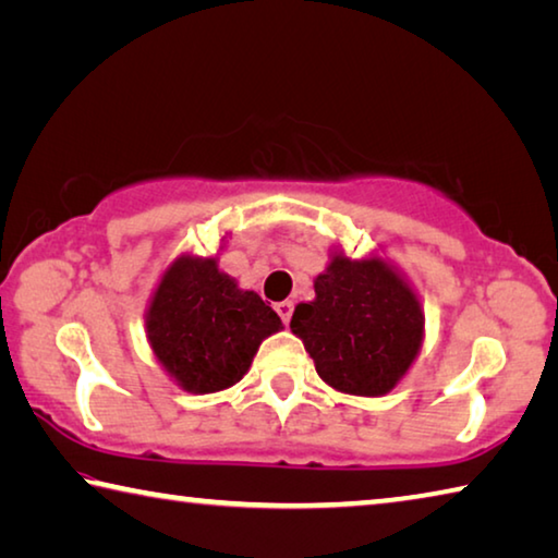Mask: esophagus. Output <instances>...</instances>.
I'll use <instances>...</instances> for the list:
<instances>
[{"mask_svg": "<svg viewBox=\"0 0 558 558\" xmlns=\"http://www.w3.org/2000/svg\"><path fill=\"white\" fill-rule=\"evenodd\" d=\"M276 313L280 315L282 325H290V317H292V302L290 300H282L276 305Z\"/></svg>", "mask_w": 558, "mask_h": 558, "instance_id": "esophagus-1", "label": "esophagus"}]
</instances>
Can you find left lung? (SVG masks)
Here are the masks:
<instances>
[{
  "label": "left lung",
  "mask_w": 558,
  "mask_h": 558,
  "mask_svg": "<svg viewBox=\"0 0 558 558\" xmlns=\"http://www.w3.org/2000/svg\"><path fill=\"white\" fill-rule=\"evenodd\" d=\"M317 298L290 319L292 335L332 389L384 396L409 372L423 342V313L413 290L381 258L335 256L315 280Z\"/></svg>",
  "instance_id": "1"
}]
</instances>
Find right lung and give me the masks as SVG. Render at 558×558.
I'll return each instance as SVG.
<instances>
[{
	"label": "right lung",
	"mask_w": 558,
	"mask_h": 558,
	"mask_svg": "<svg viewBox=\"0 0 558 558\" xmlns=\"http://www.w3.org/2000/svg\"><path fill=\"white\" fill-rule=\"evenodd\" d=\"M280 327L272 307L219 272L214 258L174 260L147 313L155 356L192 393H214L241 381L263 339Z\"/></svg>",
	"instance_id": "1"
}]
</instances>
